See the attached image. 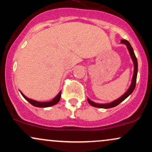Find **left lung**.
<instances>
[{
    "instance_id": "obj_1",
    "label": "left lung",
    "mask_w": 152,
    "mask_h": 152,
    "mask_svg": "<svg viewBox=\"0 0 152 152\" xmlns=\"http://www.w3.org/2000/svg\"><path fill=\"white\" fill-rule=\"evenodd\" d=\"M121 42L122 43H124V44L126 45L127 48H128L129 51L130 56L132 57V60H133L134 62V75H133V78H132V84L129 88V90L124 94L122 96L120 97L119 99H116V101L114 102L109 103V104H96L91 101L89 100L88 99V102L89 103V104H91V106H94V107H97V108H103V109H109V108H112L114 107V106L118 105L121 102H123L125 99H126L130 95L132 92L134 91V88L136 87V82H137V71H138V63H137V57H136L135 54H134L133 48H132L131 44L128 41L126 40H121Z\"/></svg>"
}]
</instances>
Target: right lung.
<instances>
[{
	"label": "right lung",
	"mask_w": 152,
	"mask_h": 152,
	"mask_svg": "<svg viewBox=\"0 0 152 152\" xmlns=\"http://www.w3.org/2000/svg\"><path fill=\"white\" fill-rule=\"evenodd\" d=\"M20 93H21V92H20ZM21 94H22L24 98H25L26 100L28 101V102L30 103L31 104H32L33 106H36V107L44 108V107H49V106H53V105H55V104H56L57 103L59 102V100H60L61 96V91L59 92V94L53 99V100H51L50 102H37V101L32 100V99L27 98V97H26V96H24L22 93H21Z\"/></svg>",
	"instance_id": "add662e5"
}]
</instances>
